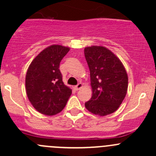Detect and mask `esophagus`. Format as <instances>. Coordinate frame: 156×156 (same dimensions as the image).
Segmentation results:
<instances>
[{
    "label": "esophagus",
    "mask_w": 156,
    "mask_h": 156,
    "mask_svg": "<svg viewBox=\"0 0 156 156\" xmlns=\"http://www.w3.org/2000/svg\"><path fill=\"white\" fill-rule=\"evenodd\" d=\"M82 87H83V84H81V83H78L76 86L74 87V89H75V90H80L81 88H82Z\"/></svg>",
    "instance_id": "34e87169"
}]
</instances>
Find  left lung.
Returning a JSON list of instances; mask_svg holds the SVG:
<instances>
[{
	"instance_id": "1",
	"label": "left lung",
	"mask_w": 156,
	"mask_h": 156,
	"mask_svg": "<svg viewBox=\"0 0 156 156\" xmlns=\"http://www.w3.org/2000/svg\"><path fill=\"white\" fill-rule=\"evenodd\" d=\"M90 69L92 97L85 107L94 115L105 116L119 108L127 94L128 77L120 59L102 46L84 48Z\"/></svg>"
}]
</instances>
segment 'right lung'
I'll list each match as a JSON object with an SVG mask.
<instances>
[{"instance_id": "1", "label": "right lung", "mask_w": 156, "mask_h": 156, "mask_svg": "<svg viewBox=\"0 0 156 156\" xmlns=\"http://www.w3.org/2000/svg\"><path fill=\"white\" fill-rule=\"evenodd\" d=\"M68 47L53 44L42 50L32 60L26 72V94L37 112L46 115L60 112L72 90L62 81L59 63L69 51Z\"/></svg>"}]
</instances>
